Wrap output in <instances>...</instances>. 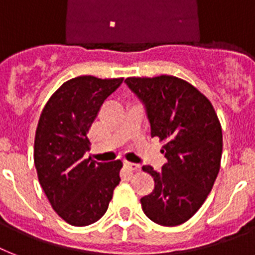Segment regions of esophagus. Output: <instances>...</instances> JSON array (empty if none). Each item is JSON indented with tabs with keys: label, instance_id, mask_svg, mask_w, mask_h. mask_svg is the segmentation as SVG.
<instances>
[{
	"label": "esophagus",
	"instance_id": "obj_1",
	"mask_svg": "<svg viewBox=\"0 0 255 255\" xmlns=\"http://www.w3.org/2000/svg\"><path fill=\"white\" fill-rule=\"evenodd\" d=\"M124 165H126V168H127V169L132 170V172H137V170H140V165H139V164L126 161V163H124Z\"/></svg>",
	"mask_w": 255,
	"mask_h": 255
}]
</instances>
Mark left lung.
I'll list each match as a JSON object with an SVG mask.
<instances>
[{"label": "left lung", "mask_w": 255, "mask_h": 255, "mask_svg": "<svg viewBox=\"0 0 255 255\" xmlns=\"http://www.w3.org/2000/svg\"><path fill=\"white\" fill-rule=\"evenodd\" d=\"M124 82L143 102L151 136L164 141L167 157L160 172L143 167L155 180V189L140 200L143 212L159 225H181L201 208L217 178L222 155L217 114L204 94L180 78Z\"/></svg>", "instance_id": "8db88e82"}]
</instances>
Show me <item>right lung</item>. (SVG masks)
<instances>
[{
	"mask_svg": "<svg viewBox=\"0 0 255 255\" xmlns=\"http://www.w3.org/2000/svg\"><path fill=\"white\" fill-rule=\"evenodd\" d=\"M123 78L83 75L65 82L42 110L34 140V164L53 209L73 226H87L107 212L120 182V160L86 159L88 129Z\"/></svg>",
	"mask_w": 255,
	"mask_h": 255,
	"instance_id": "add662e5",
	"label": "right lung"
}]
</instances>
